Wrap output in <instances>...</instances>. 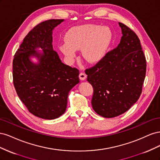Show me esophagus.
I'll return each instance as SVG.
<instances>
[{
	"label": "esophagus",
	"mask_w": 160,
	"mask_h": 160,
	"mask_svg": "<svg viewBox=\"0 0 160 160\" xmlns=\"http://www.w3.org/2000/svg\"><path fill=\"white\" fill-rule=\"evenodd\" d=\"M79 78L81 81H83L87 78V75L85 73H84V72H80L79 75Z\"/></svg>",
	"instance_id": "34e87169"
}]
</instances>
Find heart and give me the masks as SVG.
Returning <instances> with one entry per match:
<instances>
[{
  "label": "heart",
  "instance_id": "b5f03b06",
  "mask_svg": "<svg viewBox=\"0 0 160 160\" xmlns=\"http://www.w3.org/2000/svg\"><path fill=\"white\" fill-rule=\"evenodd\" d=\"M112 40L109 28L96 25H84L71 29L66 37V42L60 45L62 52L72 61L77 50L82 49V56L90 63H97L103 59Z\"/></svg>",
  "mask_w": 160,
  "mask_h": 160
}]
</instances>
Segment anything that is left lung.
Returning a JSON list of instances; mask_svg holds the SVG:
<instances>
[{
  "label": "left lung",
  "instance_id": "1",
  "mask_svg": "<svg viewBox=\"0 0 160 160\" xmlns=\"http://www.w3.org/2000/svg\"><path fill=\"white\" fill-rule=\"evenodd\" d=\"M119 25L123 36L118 46L85 69L87 80L93 88L92 107L106 118L123 114L136 103L146 73V59L138 37L123 23Z\"/></svg>",
  "mask_w": 160,
  "mask_h": 160
}]
</instances>
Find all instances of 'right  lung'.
Returning a JSON list of instances; mask_svg holds the SVG:
<instances>
[{
	"label": "right lung",
	"instance_id": "1",
	"mask_svg": "<svg viewBox=\"0 0 160 160\" xmlns=\"http://www.w3.org/2000/svg\"><path fill=\"white\" fill-rule=\"evenodd\" d=\"M64 19L38 23L24 38L12 61V78L18 98L34 115L45 119L60 117L67 108L70 90L79 83V71L62 63L52 49V31ZM43 49L41 55L34 49ZM40 63L33 64L31 56Z\"/></svg>",
	"mask_w": 160,
	"mask_h": 160
}]
</instances>
